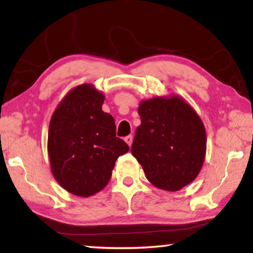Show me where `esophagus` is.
Masks as SVG:
<instances>
[{
    "label": "esophagus",
    "instance_id": "1",
    "mask_svg": "<svg viewBox=\"0 0 253 253\" xmlns=\"http://www.w3.org/2000/svg\"><path fill=\"white\" fill-rule=\"evenodd\" d=\"M125 142L128 144V146H131V143H132V136L131 135H128L125 137Z\"/></svg>",
    "mask_w": 253,
    "mask_h": 253
}]
</instances>
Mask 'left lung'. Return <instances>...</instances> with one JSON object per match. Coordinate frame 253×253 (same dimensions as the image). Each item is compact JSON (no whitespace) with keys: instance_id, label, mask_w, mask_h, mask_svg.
Segmentation results:
<instances>
[{"instance_id":"8db88e82","label":"left lung","mask_w":253,"mask_h":253,"mask_svg":"<svg viewBox=\"0 0 253 253\" xmlns=\"http://www.w3.org/2000/svg\"><path fill=\"white\" fill-rule=\"evenodd\" d=\"M140 125L131 154L146 178L161 190L175 192L194 181L205 160L207 132L191 105L177 95L140 101Z\"/></svg>"}]
</instances>
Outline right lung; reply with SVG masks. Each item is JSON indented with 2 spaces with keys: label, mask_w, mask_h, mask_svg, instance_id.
I'll return each mask as SVG.
<instances>
[{
  "label": "right lung",
  "mask_w": 253,
  "mask_h": 253,
  "mask_svg": "<svg viewBox=\"0 0 253 253\" xmlns=\"http://www.w3.org/2000/svg\"><path fill=\"white\" fill-rule=\"evenodd\" d=\"M104 100L91 84H79L63 97L50 121L51 172L60 186L81 198L105 188L117 158L129 151L116 136L114 117L102 111Z\"/></svg>",
  "instance_id": "obj_1"
}]
</instances>
